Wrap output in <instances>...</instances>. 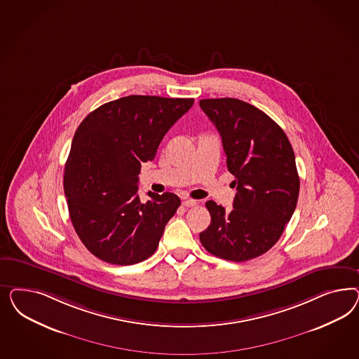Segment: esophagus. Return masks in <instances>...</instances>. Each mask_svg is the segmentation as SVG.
Returning <instances> with one entry per match:
<instances>
[{
    "label": "esophagus",
    "mask_w": 359,
    "mask_h": 359,
    "mask_svg": "<svg viewBox=\"0 0 359 359\" xmlns=\"http://www.w3.org/2000/svg\"><path fill=\"white\" fill-rule=\"evenodd\" d=\"M196 204H197L196 200H192V198H184V200H183V205H184V207H195Z\"/></svg>",
    "instance_id": "34e87169"
}]
</instances>
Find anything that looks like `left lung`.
<instances>
[{"label":"left lung","instance_id":"8db88e82","mask_svg":"<svg viewBox=\"0 0 359 359\" xmlns=\"http://www.w3.org/2000/svg\"><path fill=\"white\" fill-rule=\"evenodd\" d=\"M200 108L217 128L237 187L230 212L207 201L212 221L200 241L218 258L249 261L271 249L294 215L300 189L294 150L282 128L245 101L205 98Z\"/></svg>","mask_w":359,"mask_h":359}]
</instances>
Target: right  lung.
I'll list each match as a JSON object with an SVG mask.
<instances>
[{
	"label": "right lung",
	"mask_w": 359,
	"mask_h": 359,
	"mask_svg": "<svg viewBox=\"0 0 359 359\" xmlns=\"http://www.w3.org/2000/svg\"><path fill=\"white\" fill-rule=\"evenodd\" d=\"M194 98L133 95L107 102L79 125L65 170V195L79 238L95 257L128 266L156 250L180 205L175 194L138 196L141 164Z\"/></svg>",
	"instance_id": "1"
}]
</instances>
